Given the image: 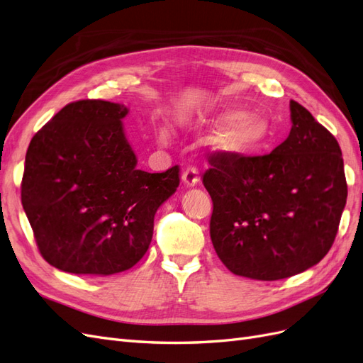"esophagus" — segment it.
Masks as SVG:
<instances>
[{
	"label": "esophagus",
	"mask_w": 363,
	"mask_h": 363,
	"mask_svg": "<svg viewBox=\"0 0 363 363\" xmlns=\"http://www.w3.org/2000/svg\"><path fill=\"white\" fill-rule=\"evenodd\" d=\"M182 180L186 186H188V188H192V186L199 183V169L194 168V167L186 168L182 174Z\"/></svg>",
	"instance_id": "34e87169"
}]
</instances>
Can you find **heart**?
Returning <instances> with one entry per match:
<instances>
[{
  "label": "heart",
  "instance_id": "1",
  "mask_svg": "<svg viewBox=\"0 0 363 363\" xmlns=\"http://www.w3.org/2000/svg\"><path fill=\"white\" fill-rule=\"evenodd\" d=\"M218 125H225L218 136V145L233 155L245 156L265 145L269 138V124L259 116H244L242 112H224L216 119ZM160 139H167V133L160 131Z\"/></svg>",
  "mask_w": 363,
  "mask_h": 363
}]
</instances>
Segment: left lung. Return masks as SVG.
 I'll return each mask as SVG.
<instances>
[{
	"instance_id": "8db88e82",
	"label": "left lung",
	"mask_w": 363,
	"mask_h": 363,
	"mask_svg": "<svg viewBox=\"0 0 363 363\" xmlns=\"http://www.w3.org/2000/svg\"><path fill=\"white\" fill-rule=\"evenodd\" d=\"M292 128L265 156L216 151L203 184L212 196L211 238L236 276L272 281L316 265L332 248L347 203L337 140L291 100Z\"/></svg>"
}]
</instances>
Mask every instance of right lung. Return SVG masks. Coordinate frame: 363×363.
Listing matches in <instances>:
<instances>
[{"label": "right lung", "instance_id": "add662e5", "mask_svg": "<svg viewBox=\"0 0 363 363\" xmlns=\"http://www.w3.org/2000/svg\"><path fill=\"white\" fill-rule=\"evenodd\" d=\"M124 104L80 100L33 136L21 201L42 257L71 274L111 276L147 252L157 208L177 191V164L138 169Z\"/></svg>", "mask_w": 363, "mask_h": 363}]
</instances>
